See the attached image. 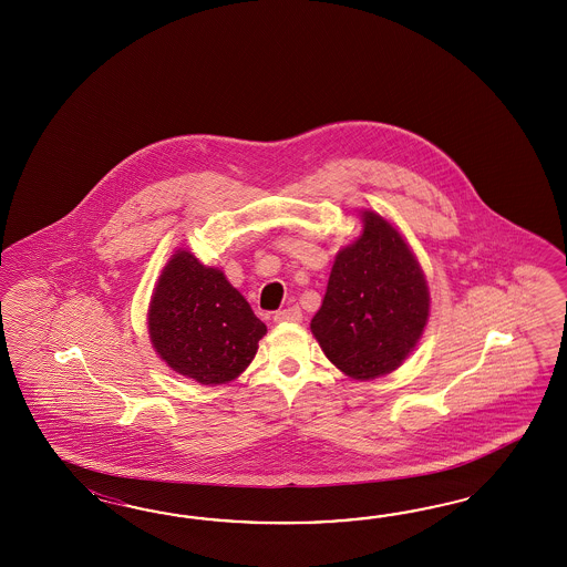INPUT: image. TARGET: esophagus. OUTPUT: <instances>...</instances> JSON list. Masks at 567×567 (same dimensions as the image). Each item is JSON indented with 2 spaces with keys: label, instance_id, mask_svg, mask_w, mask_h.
<instances>
[{
  "label": "esophagus",
  "instance_id": "obj_1",
  "mask_svg": "<svg viewBox=\"0 0 567 567\" xmlns=\"http://www.w3.org/2000/svg\"><path fill=\"white\" fill-rule=\"evenodd\" d=\"M276 322H299L301 320V309L297 306L292 308L278 309L275 313Z\"/></svg>",
  "mask_w": 567,
  "mask_h": 567
}]
</instances>
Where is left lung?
<instances>
[{
  "instance_id": "1",
  "label": "left lung",
  "mask_w": 567,
  "mask_h": 567,
  "mask_svg": "<svg viewBox=\"0 0 567 567\" xmlns=\"http://www.w3.org/2000/svg\"><path fill=\"white\" fill-rule=\"evenodd\" d=\"M429 287L408 243L374 212L334 259L311 332L344 374L370 380L410 355L429 320Z\"/></svg>"
}]
</instances>
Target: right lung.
<instances>
[{"label":"right lung","instance_id":"right-lung-1","mask_svg":"<svg viewBox=\"0 0 567 567\" xmlns=\"http://www.w3.org/2000/svg\"><path fill=\"white\" fill-rule=\"evenodd\" d=\"M150 334L174 372L223 384L251 363L266 324L220 270L178 251L155 287Z\"/></svg>","mask_w":567,"mask_h":567}]
</instances>
